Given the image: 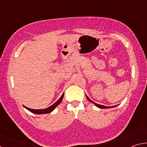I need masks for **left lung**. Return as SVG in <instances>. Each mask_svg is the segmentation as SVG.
Wrapping results in <instances>:
<instances>
[{
    "label": "left lung",
    "mask_w": 147,
    "mask_h": 147,
    "mask_svg": "<svg viewBox=\"0 0 147 147\" xmlns=\"http://www.w3.org/2000/svg\"><path fill=\"white\" fill-rule=\"evenodd\" d=\"M86 97H87V98H88L89 101L91 102L92 103H93V104H94V105H95L96 106H97L98 108H102V109H106V108H113V107H115V106H111V107H109V106H105L100 105V104H96V103L92 101L91 100H90V99H89V98L88 97V96H86Z\"/></svg>",
    "instance_id": "1"
}]
</instances>
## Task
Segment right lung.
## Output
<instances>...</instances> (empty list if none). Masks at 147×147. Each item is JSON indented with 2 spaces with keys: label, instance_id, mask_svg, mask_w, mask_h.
<instances>
[{
  "label": "right lung",
  "instance_id": "add662e5",
  "mask_svg": "<svg viewBox=\"0 0 147 147\" xmlns=\"http://www.w3.org/2000/svg\"><path fill=\"white\" fill-rule=\"evenodd\" d=\"M63 95H64V93H63V94H62V96H61L60 98H59V100L56 102L55 103H54V104H53V105L51 106L50 107H49V108H47L46 109H30V108H27V107L24 106V107L26 109H28V111H30V112L32 113H36V114H45V113H51V111H53L54 108H56V107L58 105V104L61 102V101L62 100V99H63Z\"/></svg>",
  "mask_w": 147,
  "mask_h": 147
}]
</instances>
